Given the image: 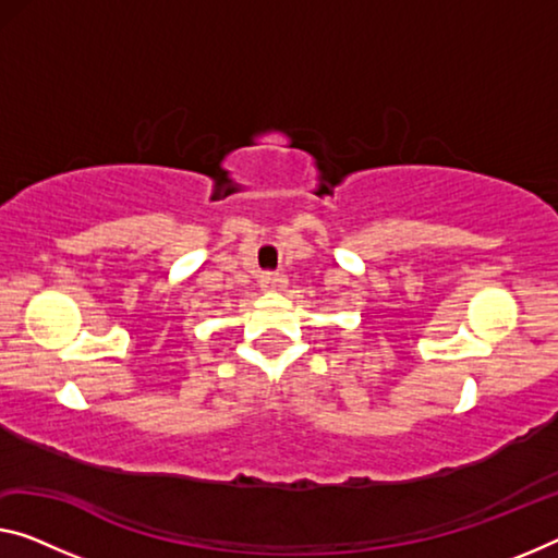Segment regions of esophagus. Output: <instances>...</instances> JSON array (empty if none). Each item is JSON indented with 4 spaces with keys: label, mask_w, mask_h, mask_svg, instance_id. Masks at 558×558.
Segmentation results:
<instances>
[{
    "label": "esophagus",
    "mask_w": 558,
    "mask_h": 558,
    "mask_svg": "<svg viewBox=\"0 0 558 558\" xmlns=\"http://www.w3.org/2000/svg\"><path fill=\"white\" fill-rule=\"evenodd\" d=\"M287 287V279L281 274H262V289L264 291H279Z\"/></svg>",
    "instance_id": "obj_1"
}]
</instances>
